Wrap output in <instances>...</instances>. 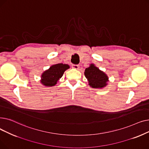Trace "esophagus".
I'll list each match as a JSON object with an SVG mask.
<instances>
[{"label": "esophagus", "mask_w": 149, "mask_h": 149, "mask_svg": "<svg viewBox=\"0 0 149 149\" xmlns=\"http://www.w3.org/2000/svg\"><path fill=\"white\" fill-rule=\"evenodd\" d=\"M72 68L74 69H79V65H72Z\"/></svg>", "instance_id": "obj_1"}]
</instances>
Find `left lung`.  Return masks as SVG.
I'll return each instance as SVG.
<instances>
[{"instance_id": "left-lung-1", "label": "left lung", "mask_w": 149, "mask_h": 149, "mask_svg": "<svg viewBox=\"0 0 149 149\" xmlns=\"http://www.w3.org/2000/svg\"><path fill=\"white\" fill-rule=\"evenodd\" d=\"M84 74L88 81L89 86L92 88H104L109 81L107 75L93 63L90 64L88 68H86Z\"/></svg>"}]
</instances>
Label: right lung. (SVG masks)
I'll return each mask as SVG.
<instances>
[{"instance_id":"1","label":"right lung","mask_w":149,"mask_h":149,"mask_svg":"<svg viewBox=\"0 0 149 149\" xmlns=\"http://www.w3.org/2000/svg\"><path fill=\"white\" fill-rule=\"evenodd\" d=\"M67 64L58 63L52 65L42 74L40 83L46 87H52L56 85L65 70L69 69Z\"/></svg>"}]
</instances>
